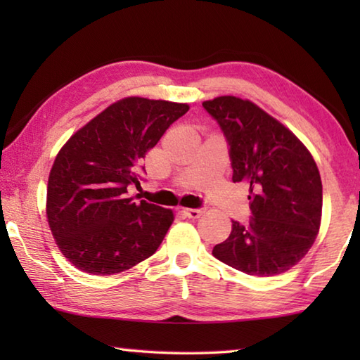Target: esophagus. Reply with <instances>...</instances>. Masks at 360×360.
I'll list each match as a JSON object with an SVG mask.
<instances>
[{
	"label": "esophagus",
	"mask_w": 360,
	"mask_h": 360,
	"mask_svg": "<svg viewBox=\"0 0 360 360\" xmlns=\"http://www.w3.org/2000/svg\"><path fill=\"white\" fill-rule=\"evenodd\" d=\"M206 211V208H186L184 211V214L187 216V217H191V219H197V217H200L203 214V212Z\"/></svg>",
	"instance_id": "1"
}]
</instances>
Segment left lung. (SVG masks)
<instances>
[{"instance_id":"1","label":"left lung","mask_w":360,"mask_h":360,"mask_svg":"<svg viewBox=\"0 0 360 360\" xmlns=\"http://www.w3.org/2000/svg\"><path fill=\"white\" fill-rule=\"evenodd\" d=\"M229 144L233 182H248L249 224L231 221L214 257L254 276L288 271L313 246L321 225L322 182L311 154L264 109L236 96L203 103Z\"/></svg>"}]
</instances>
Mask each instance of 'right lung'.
Here are the masks:
<instances>
[{
  "instance_id": "1",
  "label": "right lung",
  "mask_w": 360,
  "mask_h": 360,
  "mask_svg": "<svg viewBox=\"0 0 360 360\" xmlns=\"http://www.w3.org/2000/svg\"><path fill=\"white\" fill-rule=\"evenodd\" d=\"M187 105L139 96L120 100L72 135L53 162L47 219L60 251L85 273L106 276L154 254L173 222L172 210L136 202L129 186Z\"/></svg>"
}]
</instances>
